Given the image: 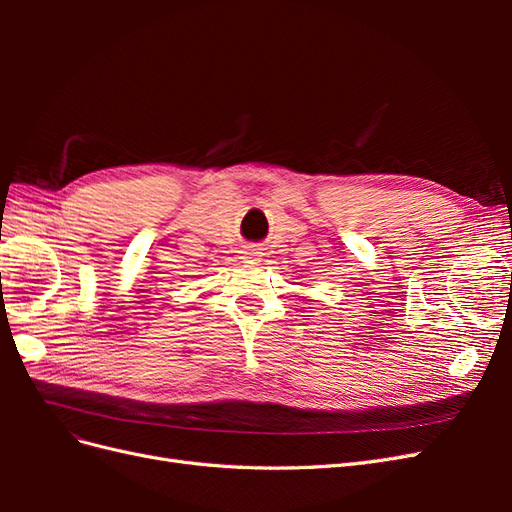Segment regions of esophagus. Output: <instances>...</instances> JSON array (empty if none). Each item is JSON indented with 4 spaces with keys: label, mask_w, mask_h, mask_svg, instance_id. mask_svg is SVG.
Masks as SVG:
<instances>
[{
    "label": "esophagus",
    "mask_w": 512,
    "mask_h": 512,
    "mask_svg": "<svg viewBox=\"0 0 512 512\" xmlns=\"http://www.w3.org/2000/svg\"><path fill=\"white\" fill-rule=\"evenodd\" d=\"M260 256H262V252L258 250V247H245V250H243V262H250V265H256V262L260 260Z\"/></svg>",
    "instance_id": "1"
}]
</instances>
